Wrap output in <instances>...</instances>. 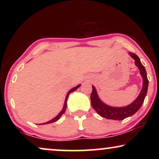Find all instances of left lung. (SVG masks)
Masks as SVG:
<instances>
[{"label":"left lung","instance_id":"8db88e82","mask_svg":"<svg viewBox=\"0 0 159 159\" xmlns=\"http://www.w3.org/2000/svg\"><path fill=\"white\" fill-rule=\"evenodd\" d=\"M129 55L134 59L135 65L140 69V75H142L143 80V88L141 92L135 101L130 105L122 108H114L108 106L104 104L101 100L98 98L96 90L93 86L92 93L90 95L91 104L93 108L100 116L108 119H114V120H123L127 117L131 116L135 114L140 109L144 102L145 98L147 95L148 87V80L147 77V73L143 65L141 64L140 58L136 54L130 52Z\"/></svg>","mask_w":159,"mask_h":159}]
</instances>
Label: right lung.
I'll use <instances>...</instances> for the list:
<instances>
[{
  "label": "right lung",
  "instance_id": "add662e5",
  "mask_svg": "<svg viewBox=\"0 0 159 159\" xmlns=\"http://www.w3.org/2000/svg\"><path fill=\"white\" fill-rule=\"evenodd\" d=\"M80 86V85H77V87H75V88H72L71 89V90H70L69 91V93H67V95H66V99H65V102H64V108H62V110H61V111L59 114H58L57 116H56L55 118H53V119H51V120H50L49 121H47V122H45V123H43V125H47V124H51V123H53V122H55V121H56L57 120H58V119H60V117L62 116V114H64V113L65 112V111H66V102H67V98H68V97H69V94H70L71 93H72V92H74V91L75 90H77V88H79V87Z\"/></svg>",
  "mask_w": 159,
  "mask_h": 159
}]
</instances>
